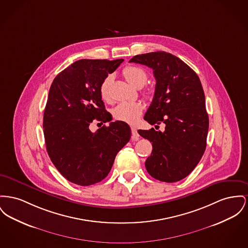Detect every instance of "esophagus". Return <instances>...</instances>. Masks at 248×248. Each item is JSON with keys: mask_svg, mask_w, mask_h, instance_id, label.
I'll use <instances>...</instances> for the list:
<instances>
[{"mask_svg": "<svg viewBox=\"0 0 248 248\" xmlns=\"http://www.w3.org/2000/svg\"><path fill=\"white\" fill-rule=\"evenodd\" d=\"M131 132H132V140H139V139H140V135H139V133L137 131V129L135 128V127H131Z\"/></svg>", "mask_w": 248, "mask_h": 248, "instance_id": "esophagus-1", "label": "esophagus"}]
</instances>
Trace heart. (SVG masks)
<instances>
[{"instance_id":"1","label":"heart","mask_w":248,"mask_h":248,"mask_svg":"<svg viewBox=\"0 0 248 248\" xmlns=\"http://www.w3.org/2000/svg\"><path fill=\"white\" fill-rule=\"evenodd\" d=\"M123 74L126 80L135 87L140 88L144 85L147 80L145 71L137 65L126 66ZM113 80V76L108 75L105 78L100 85V94L104 100L109 99V89ZM143 111V106L140 102L120 103L112 110L113 117L118 120L127 124H136L141 116Z\"/></svg>"}]
</instances>
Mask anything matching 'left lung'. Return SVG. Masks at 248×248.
<instances>
[{"label":"left lung","instance_id":"obj_1","mask_svg":"<svg viewBox=\"0 0 248 248\" xmlns=\"http://www.w3.org/2000/svg\"><path fill=\"white\" fill-rule=\"evenodd\" d=\"M129 62L154 70L155 91L144 120L166 124L164 132L138 131L153 145L146 170L161 182H178L192 172L206 149L209 117L200 78L185 62L165 51L136 55Z\"/></svg>","mask_w":248,"mask_h":248}]
</instances>
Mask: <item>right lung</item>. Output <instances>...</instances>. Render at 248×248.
<instances>
[{"label":"right lung","mask_w":248,"mask_h":248,"mask_svg":"<svg viewBox=\"0 0 248 248\" xmlns=\"http://www.w3.org/2000/svg\"><path fill=\"white\" fill-rule=\"evenodd\" d=\"M123 59L75 62L59 73L49 89L43 128L47 154L59 172L69 182L88 186L109 173L118 152L131 138L129 125L109 123L95 132L93 121H111L105 108L100 85Z\"/></svg>","instance_id":"right-lung-1"}]
</instances>
